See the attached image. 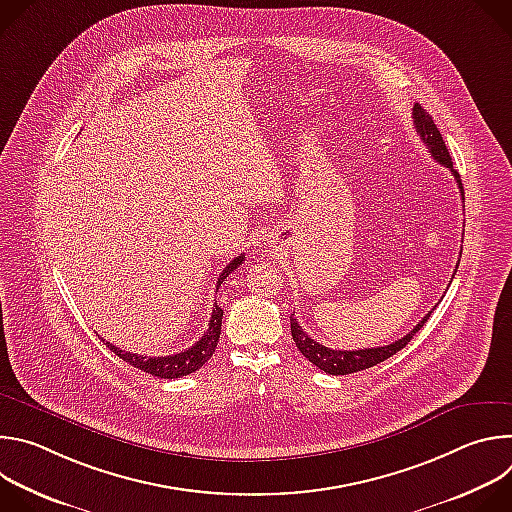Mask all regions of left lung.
Wrapping results in <instances>:
<instances>
[{
    "label": "left lung",
    "mask_w": 512,
    "mask_h": 512,
    "mask_svg": "<svg viewBox=\"0 0 512 512\" xmlns=\"http://www.w3.org/2000/svg\"><path fill=\"white\" fill-rule=\"evenodd\" d=\"M413 123H415V129H417L421 141L427 145L429 156L440 162L444 168H450V172L454 174V178L458 182V188H460V194H462V200H464V186H462L460 174L454 170L450 152L446 148V141H444L440 129H437V125L433 123V117L429 113H425V109L415 105L413 107ZM429 314L423 316L409 334L395 340L393 344L377 346V348H362V350H334V348H328V346L316 342L314 338H310L302 330V326L296 322L294 314H291L289 322H291V336H294V342H296L298 350L312 364H316L320 371H324L328 375H350V373H358V371H367V369L375 367V364L387 360L389 356L397 354L401 348H405L411 342V338L415 336V332H419L423 328V324L429 320Z\"/></svg>",
    "instance_id": "left-lung-1"
}]
</instances>
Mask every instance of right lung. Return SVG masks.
I'll return each instance as SVG.
<instances>
[{
	"label": "right lung",
	"mask_w": 512,
	"mask_h": 512,
	"mask_svg": "<svg viewBox=\"0 0 512 512\" xmlns=\"http://www.w3.org/2000/svg\"><path fill=\"white\" fill-rule=\"evenodd\" d=\"M245 261V253H241L239 257H235L221 273V277H218V283H216V289L221 287V283ZM221 324H223V310L218 308L214 304L212 308V316H210V322H208V330L204 332V336L188 350L184 352H178V354H170V356H143V354H133V352H127V350H119L115 344L111 342H105L107 348L111 352H115L121 360H125L127 364H131V367L148 373L152 377H160V379H180V377H186L194 371H198L202 364L212 356L214 348H216V342L218 338H221Z\"/></svg>",
	"instance_id": "right-lung-1"
}]
</instances>
